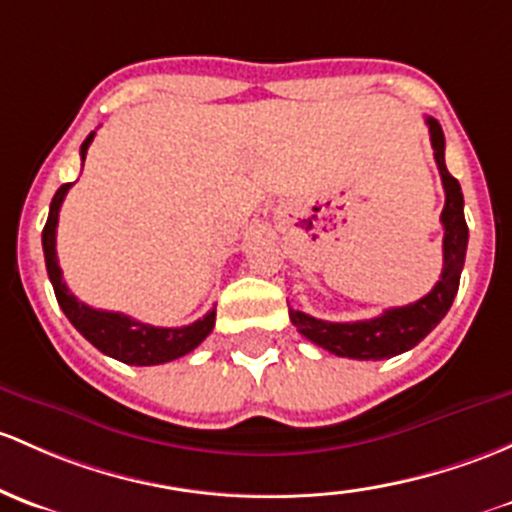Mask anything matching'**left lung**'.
Wrapping results in <instances>:
<instances>
[{
  "label": "left lung",
  "instance_id": "8db88e82",
  "mask_svg": "<svg viewBox=\"0 0 512 512\" xmlns=\"http://www.w3.org/2000/svg\"><path fill=\"white\" fill-rule=\"evenodd\" d=\"M429 137H432L434 159H437L441 184H444L446 203L441 211L444 225V270L432 292L414 304L387 309L375 319L351 321V324H333L321 321L304 311L289 309V319L304 338L324 351L355 360H383L397 353H405L417 346L451 309L459 292L461 270L469 245V225L464 218V193L459 181L449 174L444 161V132L434 117H427Z\"/></svg>",
  "mask_w": 512,
  "mask_h": 512
}]
</instances>
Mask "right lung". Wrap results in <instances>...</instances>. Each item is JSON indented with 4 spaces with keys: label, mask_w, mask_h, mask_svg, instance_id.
I'll return each mask as SVG.
<instances>
[{
    "label": "right lung",
    "mask_w": 512,
    "mask_h": 512,
    "mask_svg": "<svg viewBox=\"0 0 512 512\" xmlns=\"http://www.w3.org/2000/svg\"><path fill=\"white\" fill-rule=\"evenodd\" d=\"M95 132L88 134L83 144H80V159L85 161L90 142H93ZM73 184H63L56 191L51 201V211H48V220L43 225V257H46V270L48 279L53 284L58 304H61L63 314L68 321L93 343L98 351H102L110 358L122 360L127 365H161L169 360L181 358V355L191 353L193 348L201 346L206 341L208 333L215 326V309L208 311L203 319L193 321V324L181 328H159L134 321L132 316L117 314V311H102L93 309V306L83 304L75 299V294L68 292L66 282H63V272L58 267L56 257V228H58V211L66 198L68 188Z\"/></svg>",
    "instance_id": "obj_1"
}]
</instances>
